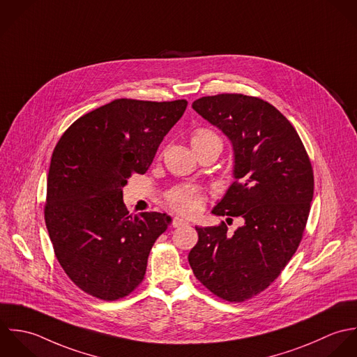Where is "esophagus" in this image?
<instances>
[{
	"label": "esophagus",
	"instance_id": "esophagus-1",
	"mask_svg": "<svg viewBox=\"0 0 357 357\" xmlns=\"http://www.w3.org/2000/svg\"><path fill=\"white\" fill-rule=\"evenodd\" d=\"M185 225H189V222L185 220L183 218L175 216V218L172 219V226H174V227H181V226H185Z\"/></svg>",
	"mask_w": 357,
	"mask_h": 357
}]
</instances>
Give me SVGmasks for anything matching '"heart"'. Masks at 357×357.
I'll return each mask as SVG.
<instances>
[{
    "label": "heart",
    "instance_id": "heart-1",
    "mask_svg": "<svg viewBox=\"0 0 357 357\" xmlns=\"http://www.w3.org/2000/svg\"><path fill=\"white\" fill-rule=\"evenodd\" d=\"M218 138L213 131L206 128H199L192 134V146L196 149L203 143ZM168 207L179 214H197L204 206V193L195 186H178L169 190L165 196Z\"/></svg>",
    "mask_w": 357,
    "mask_h": 357
}]
</instances>
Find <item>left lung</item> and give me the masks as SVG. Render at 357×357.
I'll return each mask as SVG.
<instances>
[{"label":"left lung","instance_id":"8db88e82","mask_svg":"<svg viewBox=\"0 0 357 357\" xmlns=\"http://www.w3.org/2000/svg\"><path fill=\"white\" fill-rule=\"evenodd\" d=\"M192 107L233 144L234 182L213 214L240 216L233 234L222 222L196 227L189 252L196 279L229 302L247 301L272 284L295 254L313 199V169L298 132L261 98L203 96Z\"/></svg>","mask_w":357,"mask_h":357}]
</instances>
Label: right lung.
I'll return each mask as SVG.
<instances>
[{
	"instance_id": "1",
	"label": "right lung",
	"mask_w": 357,
	"mask_h": 357,
	"mask_svg": "<svg viewBox=\"0 0 357 357\" xmlns=\"http://www.w3.org/2000/svg\"><path fill=\"white\" fill-rule=\"evenodd\" d=\"M186 106L185 99H116L75 120L56 143L45 225L62 269L84 292L116 301L142 283L150 250L171 218L130 214L123 188L149 169Z\"/></svg>"
}]
</instances>
